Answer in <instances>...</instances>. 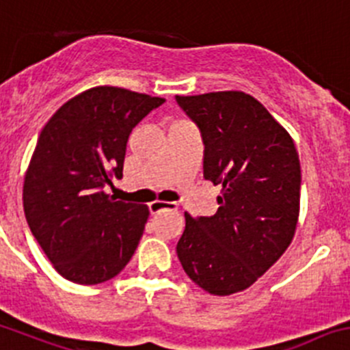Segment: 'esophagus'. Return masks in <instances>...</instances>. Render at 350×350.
Instances as JSON below:
<instances>
[{
  "instance_id": "1",
  "label": "esophagus",
  "mask_w": 350,
  "mask_h": 350,
  "mask_svg": "<svg viewBox=\"0 0 350 350\" xmlns=\"http://www.w3.org/2000/svg\"><path fill=\"white\" fill-rule=\"evenodd\" d=\"M177 204L175 202H166V201H152L149 202V211L151 215H158L161 211H175Z\"/></svg>"
}]
</instances>
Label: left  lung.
Returning a JSON list of instances; mask_svg holds the SVG:
<instances>
[{
  "label": "left lung",
  "mask_w": 350,
  "mask_h": 350,
  "mask_svg": "<svg viewBox=\"0 0 350 350\" xmlns=\"http://www.w3.org/2000/svg\"><path fill=\"white\" fill-rule=\"evenodd\" d=\"M204 141V178L221 185L213 216L192 218L177 254L189 278L213 295L251 287L291 245L301 209L294 139L242 91L177 96Z\"/></svg>",
  "instance_id": "8db88e82"
}]
</instances>
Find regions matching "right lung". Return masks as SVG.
<instances>
[{"instance_id":"add662e5","label":"right lung","mask_w":350,"mask_h":350,"mask_svg":"<svg viewBox=\"0 0 350 350\" xmlns=\"http://www.w3.org/2000/svg\"><path fill=\"white\" fill-rule=\"evenodd\" d=\"M163 98L98 85L59 106L38 139L23 177L32 235L66 280L96 285L116 277L137 249L146 204L103 191L122 177L132 129Z\"/></svg>"}]
</instances>
